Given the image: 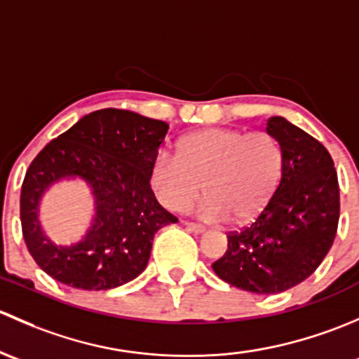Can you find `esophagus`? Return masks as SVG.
Instances as JSON below:
<instances>
[{
	"instance_id": "obj_1",
	"label": "esophagus",
	"mask_w": 359,
	"mask_h": 359,
	"mask_svg": "<svg viewBox=\"0 0 359 359\" xmlns=\"http://www.w3.org/2000/svg\"><path fill=\"white\" fill-rule=\"evenodd\" d=\"M184 226H187V230L194 231V233H204V231H205V228L202 226V224L190 223V221H187V223H184Z\"/></svg>"
}]
</instances>
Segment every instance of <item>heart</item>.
Instances as JSON below:
<instances>
[{
	"label": "heart",
	"mask_w": 359,
	"mask_h": 359,
	"mask_svg": "<svg viewBox=\"0 0 359 359\" xmlns=\"http://www.w3.org/2000/svg\"><path fill=\"white\" fill-rule=\"evenodd\" d=\"M280 175L282 150L268 133L207 128L181 140L178 157L158 154L150 181L161 204L172 212H184L204 184L202 217L245 223L268 204Z\"/></svg>",
	"instance_id": "obj_1"
}]
</instances>
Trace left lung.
<instances>
[{
    "mask_svg": "<svg viewBox=\"0 0 359 359\" xmlns=\"http://www.w3.org/2000/svg\"><path fill=\"white\" fill-rule=\"evenodd\" d=\"M266 133L282 150V178L250 226L228 235L212 264L223 282L252 294H280L304 282L334 243L339 181L323 145L285 117H269Z\"/></svg>",
    "mask_w": 359,
    "mask_h": 359,
    "instance_id": "obj_1",
    "label": "left lung"
}]
</instances>
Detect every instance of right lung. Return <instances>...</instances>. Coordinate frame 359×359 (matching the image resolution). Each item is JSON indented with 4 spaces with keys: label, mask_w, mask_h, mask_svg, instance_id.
<instances>
[{
    "label": "right lung",
    "mask_w": 359,
    "mask_h": 359,
    "mask_svg": "<svg viewBox=\"0 0 359 359\" xmlns=\"http://www.w3.org/2000/svg\"><path fill=\"white\" fill-rule=\"evenodd\" d=\"M169 126L136 112L103 109L51 140L25 172L20 221L27 249L64 285L109 290L149 264L154 235L176 217L155 198L150 178ZM64 180H83L94 197L90 226L77 243L58 246L39 221L43 195Z\"/></svg>",
    "instance_id": "obj_1"
}]
</instances>
